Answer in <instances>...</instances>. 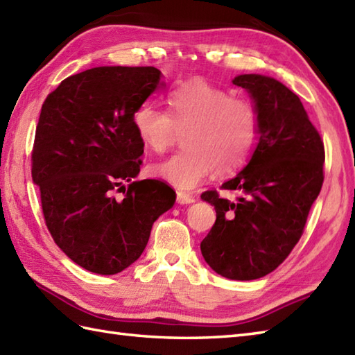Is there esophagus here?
<instances>
[{"label":"esophagus","instance_id":"1","mask_svg":"<svg viewBox=\"0 0 355 355\" xmlns=\"http://www.w3.org/2000/svg\"><path fill=\"white\" fill-rule=\"evenodd\" d=\"M177 201L180 202V204H191V202H193L195 201V198L192 196V195H189V193H186V192H177Z\"/></svg>","mask_w":355,"mask_h":355}]
</instances>
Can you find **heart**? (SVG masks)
Returning <instances> with one entry per match:
<instances>
[{
    "label": "heart",
    "mask_w": 355,
    "mask_h": 355,
    "mask_svg": "<svg viewBox=\"0 0 355 355\" xmlns=\"http://www.w3.org/2000/svg\"><path fill=\"white\" fill-rule=\"evenodd\" d=\"M168 112L142 104L135 128L145 148L162 154L183 131L184 150L151 166V174L181 191H191L218 169L232 174L248 159L257 136V110L243 98L204 78L183 81L166 94Z\"/></svg>",
    "instance_id": "b5f03b06"
}]
</instances>
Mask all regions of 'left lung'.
I'll list each match as a JSON object with an SVG mask.
<instances>
[{"label": "left lung", "instance_id": "8db88e82", "mask_svg": "<svg viewBox=\"0 0 355 355\" xmlns=\"http://www.w3.org/2000/svg\"><path fill=\"white\" fill-rule=\"evenodd\" d=\"M259 119V142L248 164L220 186L236 200L205 191L216 220L201 242L209 266L230 279H257L277 269L304 233L324 183V140L298 95L275 78L245 73Z\"/></svg>", "mask_w": 355, "mask_h": 355}]
</instances>
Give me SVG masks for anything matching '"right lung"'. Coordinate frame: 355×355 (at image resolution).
<instances>
[{"instance_id":"add662e5","label":"right lung","mask_w":355,"mask_h":355,"mask_svg":"<svg viewBox=\"0 0 355 355\" xmlns=\"http://www.w3.org/2000/svg\"><path fill=\"white\" fill-rule=\"evenodd\" d=\"M162 85L154 66H100L64 78L42 104L31 177L45 224L57 246L95 274L135 263L154 220L175 202L164 181L133 180L144 154L135 113Z\"/></svg>"}]
</instances>
